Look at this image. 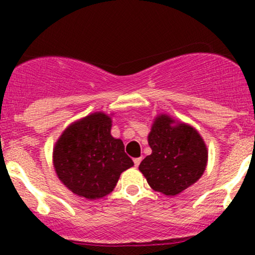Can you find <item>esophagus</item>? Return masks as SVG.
Instances as JSON below:
<instances>
[{
  "label": "esophagus",
  "instance_id": "esophagus-1",
  "mask_svg": "<svg viewBox=\"0 0 255 255\" xmlns=\"http://www.w3.org/2000/svg\"><path fill=\"white\" fill-rule=\"evenodd\" d=\"M140 162H141V157L134 158V165H135V168H137V166H139Z\"/></svg>",
  "mask_w": 255,
  "mask_h": 255
}]
</instances>
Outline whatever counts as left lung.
Instances as JSON below:
<instances>
[{
    "mask_svg": "<svg viewBox=\"0 0 255 255\" xmlns=\"http://www.w3.org/2000/svg\"><path fill=\"white\" fill-rule=\"evenodd\" d=\"M147 140L152 153L140 163L139 170L153 191L174 197L203 176L209 151L194 127L160 114Z\"/></svg>",
    "mask_w": 255,
    "mask_h": 255,
    "instance_id": "8db88e82",
    "label": "left lung"
}]
</instances>
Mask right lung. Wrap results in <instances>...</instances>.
Masks as SVG:
<instances>
[{"mask_svg":"<svg viewBox=\"0 0 255 255\" xmlns=\"http://www.w3.org/2000/svg\"><path fill=\"white\" fill-rule=\"evenodd\" d=\"M111 122L103 111L90 114L69 125L54 146L57 177L75 195L89 200L105 197L134 165L122 140L111 135Z\"/></svg>","mask_w":255,"mask_h":255,"instance_id":"add662e5","label":"right lung"}]
</instances>
